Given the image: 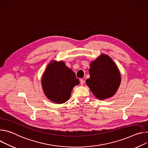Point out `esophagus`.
Masks as SVG:
<instances>
[{"mask_svg":"<svg viewBox=\"0 0 148 148\" xmlns=\"http://www.w3.org/2000/svg\"><path fill=\"white\" fill-rule=\"evenodd\" d=\"M80 85H84V84H85V80L84 79H80Z\"/></svg>","mask_w":148,"mask_h":148,"instance_id":"obj_1","label":"esophagus"}]
</instances>
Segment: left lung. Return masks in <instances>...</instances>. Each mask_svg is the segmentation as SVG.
Returning a JSON list of instances; mask_svg holds the SVG:
<instances>
[{"label":"left lung","instance_id":"left-lung-1","mask_svg":"<svg viewBox=\"0 0 148 148\" xmlns=\"http://www.w3.org/2000/svg\"><path fill=\"white\" fill-rule=\"evenodd\" d=\"M89 72L86 84L98 99H106L116 92L121 77L116 65L108 55L103 54L93 61Z\"/></svg>","mask_w":148,"mask_h":148}]
</instances>
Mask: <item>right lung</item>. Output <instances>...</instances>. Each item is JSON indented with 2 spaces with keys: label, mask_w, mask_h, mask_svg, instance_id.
<instances>
[{
  "label": "right lung",
  "mask_w": 148,
  "mask_h": 148,
  "mask_svg": "<svg viewBox=\"0 0 148 148\" xmlns=\"http://www.w3.org/2000/svg\"><path fill=\"white\" fill-rule=\"evenodd\" d=\"M79 84L75 73L62 61L51 62L42 79L45 94L49 100L56 103L66 102L73 87Z\"/></svg>",
  "instance_id": "right-lung-1"
}]
</instances>
